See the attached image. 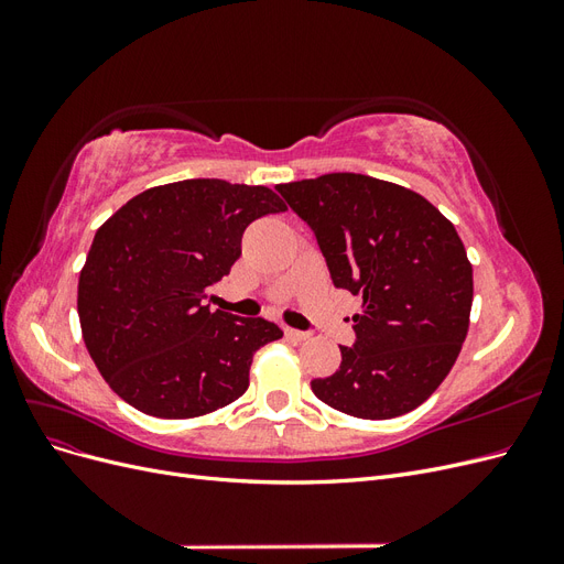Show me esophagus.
Returning <instances> with one entry per match:
<instances>
[{
    "label": "esophagus",
    "instance_id": "obj_1",
    "mask_svg": "<svg viewBox=\"0 0 564 564\" xmlns=\"http://www.w3.org/2000/svg\"><path fill=\"white\" fill-rule=\"evenodd\" d=\"M284 336L292 338V340H305V338H311L308 332H299V329H292V327H284Z\"/></svg>",
    "mask_w": 564,
    "mask_h": 564
}]
</instances>
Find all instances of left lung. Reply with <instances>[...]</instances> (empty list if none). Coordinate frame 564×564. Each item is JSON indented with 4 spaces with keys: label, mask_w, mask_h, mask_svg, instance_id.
<instances>
[{
    "label": "left lung",
    "mask_w": 564,
    "mask_h": 564,
    "mask_svg": "<svg viewBox=\"0 0 564 564\" xmlns=\"http://www.w3.org/2000/svg\"><path fill=\"white\" fill-rule=\"evenodd\" d=\"M317 237L336 286L362 294L355 346L311 383L315 395L357 419H395L429 400L464 346L473 265L433 204L398 183L324 174L278 185Z\"/></svg>",
    "instance_id": "1"
}]
</instances>
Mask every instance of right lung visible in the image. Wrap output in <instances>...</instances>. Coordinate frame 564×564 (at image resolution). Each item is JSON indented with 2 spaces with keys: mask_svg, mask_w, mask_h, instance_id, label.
<instances>
[{
  "mask_svg": "<svg viewBox=\"0 0 564 564\" xmlns=\"http://www.w3.org/2000/svg\"><path fill=\"white\" fill-rule=\"evenodd\" d=\"M284 209L265 185L191 178L131 197L96 230L77 313L119 398L148 416L195 419L245 395L253 352L282 329L204 299L240 259L251 220Z\"/></svg>",
  "mask_w": 564,
  "mask_h": 564,
  "instance_id": "add662e5",
  "label": "right lung"
}]
</instances>
